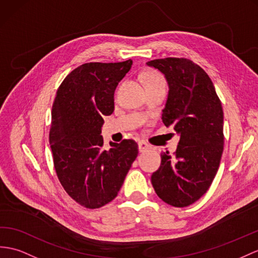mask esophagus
I'll list each match as a JSON object with an SVG mask.
<instances>
[{"mask_svg":"<svg viewBox=\"0 0 258 258\" xmlns=\"http://www.w3.org/2000/svg\"><path fill=\"white\" fill-rule=\"evenodd\" d=\"M138 146H139V151L140 152H144V151H147L150 149V146L148 143H146L144 141H139L138 142Z\"/></svg>","mask_w":258,"mask_h":258,"instance_id":"34e87169","label":"esophagus"}]
</instances>
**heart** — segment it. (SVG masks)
<instances>
[{"label":"heart","instance_id":"obj_1","mask_svg":"<svg viewBox=\"0 0 258 258\" xmlns=\"http://www.w3.org/2000/svg\"><path fill=\"white\" fill-rule=\"evenodd\" d=\"M144 80H146L147 86L154 85V84L165 85V81H164V79H163L162 75L159 74L158 72H154V71H150V72L146 73V75H144Z\"/></svg>","mask_w":258,"mask_h":258}]
</instances>
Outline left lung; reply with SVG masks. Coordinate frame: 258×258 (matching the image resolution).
I'll return each instance as SVG.
<instances>
[{
	"mask_svg": "<svg viewBox=\"0 0 258 258\" xmlns=\"http://www.w3.org/2000/svg\"><path fill=\"white\" fill-rule=\"evenodd\" d=\"M164 74L168 96L162 120L179 136L176 152L161 153L151 176L156 195L173 207H187L205 195L223 152V110L209 75L185 58L147 62Z\"/></svg>",
	"mask_w": 258,
	"mask_h": 258,
	"instance_id": "left-lung-1",
	"label": "left lung"
}]
</instances>
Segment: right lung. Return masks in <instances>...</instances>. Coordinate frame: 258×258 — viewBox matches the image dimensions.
I'll return each instance as SVG.
<instances>
[{"label": "right lung", "mask_w": 258, "mask_h": 258, "mask_svg": "<svg viewBox=\"0 0 258 258\" xmlns=\"http://www.w3.org/2000/svg\"><path fill=\"white\" fill-rule=\"evenodd\" d=\"M133 60L90 62L67 75L56 91L49 142L62 187L79 205L96 209L115 199L138 155L134 140L104 150L103 116L115 108L114 93Z\"/></svg>", "instance_id": "add662e5"}]
</instances>
